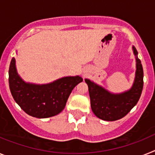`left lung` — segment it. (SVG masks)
Returning a JSON list of instances; mask_svg holds the SVG:
<instances>
[{
	"label": "left lung",
	"instance_id": "obj_1",
	"mask_svg": "<svg viewBox=\"0 0 155 155\" xmlns=\"http://www.w3.org/2000/svg\"><path fill=\"white\" fill-rule=\"evenodd\" d=\"M132 49L136 57V71L133 86L129 91L114 94L91 80H85L88 85L91 110L100 119L107 121L121 119L131 111L140 99L143 87V70L137 57V50L134 46Z\"/></svg>",
	"mask_w": 155,
	"mask_h": 155
}]
</instances>
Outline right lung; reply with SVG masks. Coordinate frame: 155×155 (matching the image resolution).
Listing matches in <instances>:
<instances>
[{
	"label": "right lung",
	"mask_w": 155,
	"mask_h": 155,
	"mask_svg": "<svg viewBox=\"0 0 155 155\" xmlns=\"http://www.w3.org/2000/svg\"><path fill=\"white\" fill-rule=\"evenodd\" d=\"M83 81L80 76L64 77L44 85L27 84L19 76L12 58L8 70V83L15 102L28 115L47 118L60 114L64 109L70 94Z\"/></svg>",
	"instance_id": "obj_1"
}]
</instances>
